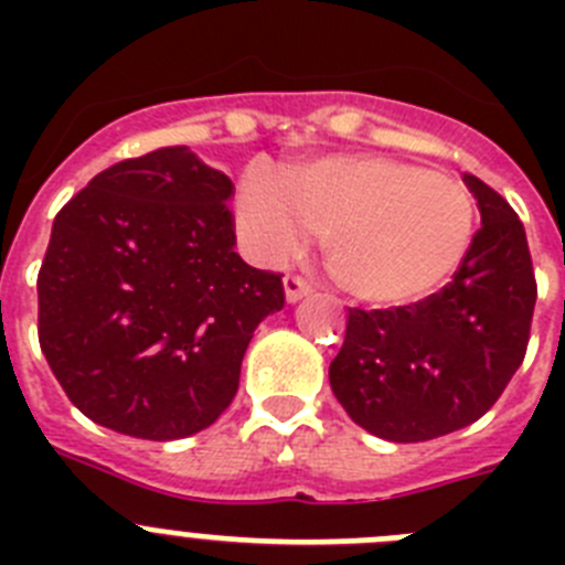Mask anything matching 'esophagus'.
I'll return each mask as SVG.
<instances>
[{
    "mask_svg": "<svg viewBox=\"0 0 565 565\" xmlns=\"http://www.w3.org/2000/svg\"><path fill=\"white\" fill-rule=\"evenodd\" d=\"M282 288H286L288 302H297V299H302L308 291H311V282H308L306 277H299V274H286Z\"/></svg>",
    "mask_w": 565,
    "mask_h": 565,
    "instance_id": "obj_1",
    "label": "esophagus"
}]
</instances>
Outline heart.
<instances>
[{
    "instance_id": "heart-1",
    "label": "heart",
    "mask_w": 565,
    "mask_h": 565,
    "mask_svg": "<svg viewBox=\"0 0 565 565\" xmlns=\"http://www.w3.org/2000/svg\"><path fill=\"white\" fill-rule=\"evenodd\" d=\"M234 217L263 263L326 234L333 279L373 306H404L441 288L476 237V198L461 178L384 154H331L286 174L248 169Z\"/></svg>"
}]
</instances>
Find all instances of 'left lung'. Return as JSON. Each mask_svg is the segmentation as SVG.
<instances>
[{"mask_svg":"<svg viewBox=\"0 0 565 565\" xmlns=\"http://www.w3.org/2000/svg\"><path fill=\"white\" fill-rule=\"evenodd\" d=\"M481 228L452 282L422 302L351 308L331 387L348 416L387 441L413 444L478 422L526 356L537 282L515 209L463 174Z\"/></svg>","mask_w":565,"mask_h":565,"instance_id":"left-lung-1","label":"left lung"}]
</instances>
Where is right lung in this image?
<instances>
[{"label": "right lung", "mask_w": 565, "mask_h": 565, "mask_svg": "<svg viewBox=\"0 0 565 565\" xmlns=\"http://www.w3.org/2000/svg\"><path fill=\"white\" fill-rule=\"evenodd\" d=\"M232 181L186 147L98 172L62 206L39 268V344L67 398L149 441L206 430L232 404L282 279L234 252Z\"/></svg>", "instance_id": "1"}]
</instances>
